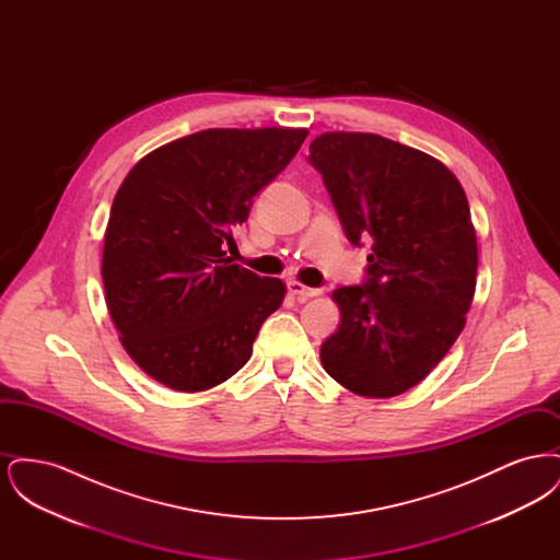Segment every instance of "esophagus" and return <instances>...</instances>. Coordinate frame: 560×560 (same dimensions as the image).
Returning <instances> with one entry per match:
<instances>
[{
    "label": "esophagus",
    "instance_id": "34e87169",
    "mask_svg": "<svg viewBox=\"0 0 560 560\" xmlns=\"http://www.w3.org/2000/svg\"><path fill=\"white\" fill-rule=\"evenodd\" d=\"M288 290H290L293 295H298L300 300L315 298V295H319L320 293V290H317V288H306V285H302L300 281H290V283H288Z\"/></svg>",
    "mask_w": 560,
    "mask_h": 560
}]
</instances>
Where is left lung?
Here are the masks:
<instances>
[{
	"mask_svg": "<svg viewBox=\"0 0 560 560\" xmlns=\"http://www.w3.org/2000/svg\"><path fill=\"white\" fill-rule=\"evenodd\" d=\"M308 161L348 241H372L368 281L331 293L342 319L323 370L359 397H397L466 325L479 267L466 192L447 165L377 133H320Z\"/></svg>",
	"mask_w": 560,
	"mask_h": 560,
	"instance_id": "8db88e82",
	"label": "left lung"
}]
</instances>
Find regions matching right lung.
<instances>
[{
	"label": "right lung",
	"mask_w": 560,
	"mask_h": 560,
	"mask_svg": "<svg viewBox=\"0 0 560 560\" xmlns=\"http://www.w3.org/2000/svg\"><path fill=\"white\" fill-rule=\"evenodd\" d=\"M306 128H212L144 155L117 190L103 247L108 315L133 363L180 393L240 372L285 283L224 258L258 190Z\"/></svg>",
	"instance_id": "add662e5"
}]
</instances>
